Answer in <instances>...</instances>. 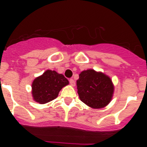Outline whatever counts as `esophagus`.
Segmentation results:
<instances>
[{"label":"esophagus","mask_w":147,"mask_h":147,"mask_svg":"<svg viewBox=\"0 0 147 147\" xmlns=\"http://www.w3.org/2000/svg\"><path fill=\"white\" fill-rule=\"evenodd\" d=\"M69 83H70V85H71V86H75V85H76V82H75V81H74L73 79H70V80H69Z\"/></svg>","instance_id":"34e87169"}]
</instances>
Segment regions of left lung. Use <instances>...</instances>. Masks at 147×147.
<instances>
[{
	"label": "left lung",
	"instance_id": "1",
	"mask_svg": "<svg viewBox=\"0 0 147 147\" xmlns=\"http://www.w3.org/2000/svg\"><path fill=\"white\" fill-rule=\"evenodd\" d=\"M80 100L88 107L99 109L106 107L112 100L114 84L109 76L94 69L84 70L76 82Z\"/></svg>",
	"mask_w": 147,
	"mask_h": 147
}]
</instances>
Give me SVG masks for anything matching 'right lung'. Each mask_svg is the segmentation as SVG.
Segmentation results:
<instances>
[{"label":"right lung","mask_w":147,"mask_h":147,"mask_svg":"<svg viewBox=\"0 0 147 147\" xmlns=\"http://www.w3.org/2000/svg\"><path fill=\"white\" fill-rule=\"evenodd\" d=\"M69 81L62 74L47 70L32 83V96L39 104H46L57 98L62 88L69 85Z\"/></svg>","instance_id":"1"}]
</instances>
